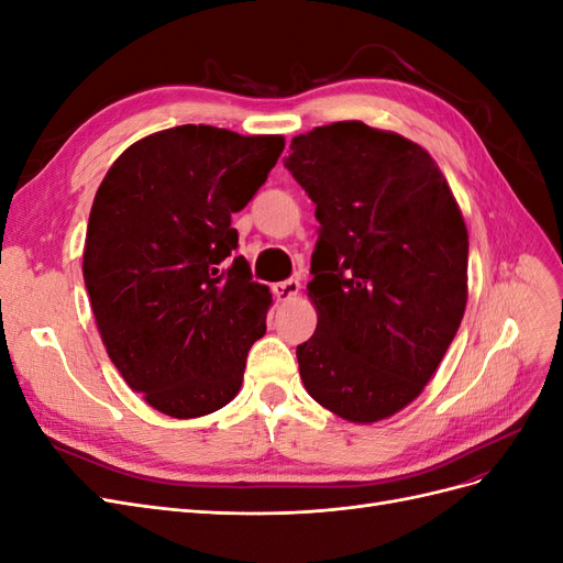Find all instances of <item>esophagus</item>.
I'll return each instance as SVG.
<instances>
[{
    "label": "esophagus",
    "mask_w": 563,
    "mask_h": 563,
    "mask_svg": "<svg viewBox=\"0 0 563 563\" xmlns=\"http://www.w3.org/2000/svg\"><path fill=\"white\" fill-rule=\"evenodd\" d=\"M272 291H275L277 300L286 302V300H294L300 294V279H286L272 286Z\"/></svg>",
    "instance_id": "esophagus-1"
}]
</instances>
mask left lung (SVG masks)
<instances>
[{"label": "left lung", "mask_w": 563, "mask_h": 563, "mask_svg": "<svg viewBox=\"0 0 563 563\" xmlns=\"http://www.w3.org/2000/svg\"><path fill=\"white\" fill-rule=\"evenodd\" d=\"M291 150L284 166L321 225L300 378L331 413L378 422L420 395L463 321L465 220L430 152L395 131L335 122Z\"/></svg>", "instance_id": "left-lung-1"}]
</instances>
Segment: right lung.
Returning <instances> with one entry per match:
<instances>
[{
    "instance_id": "1",
    "label": "right lung",
    "mask_w": 563,
    "mask_h": 563,
    "mask_svg": "<svg viewBox=\"0 0 563 563\" xmlns=\"http://www.w3.org/2000/svg\"><path fill=\"white\" fill-rule=\"evenodd\" d=\"M284 135L185 124L126 147L100 183L84 244L96 327L126 385L172 418L230 404L265 335L269 288L236 255L242 211Z\"/></svg>"
}]
</instances>
